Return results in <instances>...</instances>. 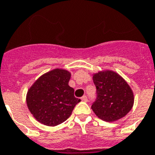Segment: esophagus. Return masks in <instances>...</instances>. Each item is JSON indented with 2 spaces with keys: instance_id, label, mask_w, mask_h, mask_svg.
Listing matches in <instances>:
<instances>
[{
  "instance_id": "esophagus-1",
  "label": "esophagus",
  "mask_w": 155,
  "mask_h": 155,
  "mask_svg": "<svg viewBox=\"0 0 155 155\" xmlns=\"http://www.w3.org/2000/svg\"><path fill=\"white\" fill-rule=\"evenodd\" d=\"M81 100L84 102H87V97L86 95H84L83 97H81Z\"/></svg>"
}]
</instances>
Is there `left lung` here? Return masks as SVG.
I'll return each instance as SVG.
<instances>
[{
	"instance_id": "8db88e82",
	"label": "left lung",
	"mask_w": 155,
	"mask_h": 155,
	"mask_svg": "<svg viewBox=\"0 0 155 155\" xmlns=\"http://www.w3.org/2000/svg\"><path fill=\"white\" fill-rule=\"evenodd\" d=\"M96 87V99L91 109L99 119L114 122L121 119L131 110L134 94L128 84L112 71H99L93 75Z\"/></svg>"
}]
</instances>
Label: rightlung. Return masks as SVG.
Segmentation results:
<instances>
[{"label":"right lung","instance_id":"right-lung-1","mask_svg":"<svg viewBox=\"0 0 155 155\" xmlns=\"http://www.w3.org/2000/svg\"><path fill=\"white\" fill-rule=\"evenodd\" d=\"M70 78L68 71L56 68L41 75L28 89L27 106L37 121L54 127L68 119L80 102L68 85Z\"/></svg>","mask_w":155,"mask_h":155}]
</instances>
